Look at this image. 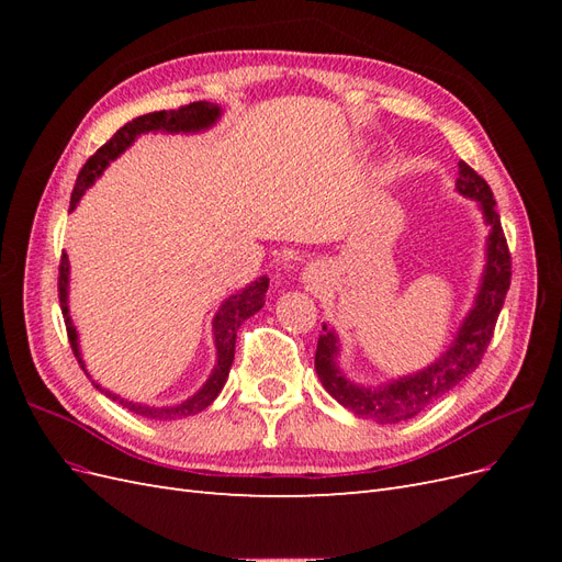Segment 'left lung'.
<instances>
[{
	"label": "left lung",
	"instance_id": "1",
	"mask_svg": "<svg viewBox=\"0 0 562 562\" xmlns=\"http://www.w3.org/2000/svg\"><path fill=\"white\" fill-rule=\"evenodd\" d=\"M457 192L479 201L487 225V262L481 277L479 295L467 318L459 326L452 345L436 363L424 368L415 375L391 380L382 386H359L342 375L337 368V335L323 326V335L316 345V372L328 394L345 405L347 411L363 419H375L380 424H396L413 419L424 407L446 396L450 389L464 382L479 368L483 353L490 345L497 326V316L504 307V297L512 285V252L506 246L502 220L497 213V201L492 196L490 184L464 161H459Z\"/></svg>",
	"mask_w": 562,
	"mask_h": 562
}]
</instances>
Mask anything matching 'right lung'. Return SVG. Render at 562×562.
Instances as JSON below:
<instances>
[{
	"mask_svg": "<svg viewBox=\"0 0 562 562\" xmlns=\"http://www.w3.org/2000/svg\"><path fill=\"white\" fill-rule=\"evenodd\" d=\"M223 110L213 103H206V100H199V103H190L178 110H161V112H149L143 116H135L133 122H128L126 126L119 128L112 138L100 147L93 157H89V161L83 164V168L77 176L75 190L70 196V211L77 209L79 199L83 196V192L103 176L105 168L135 143V138L143 133L149 131H164V133H199L211 128ZM67 288H70V262H67V255L63 252L60 258V267H58V297H60V310H63V318H65V328H67V339H70V347L77 356V361L81 366V370L87 372V378L91 380L87 366L81 361V351H79V342H77V328L72 326L70 318V307H67ZM269 288V279L260 277L258 281H252L250 285H246L244 291H236L234 295H229L213 318V339H215V349H217V363L211 372V378L206 380L194 396H190L187 401L178 403V405H164V407H155V405H145V403H135L128 398H122L112 394V391L103 389L98 382L91 380V384L103 391V394L112 401H116L119 405H124L126 411H131L133 415H140L147 419H157V422H173V419H182L196 415L217 398L220 391H223L229 368L234 361V345H236V330L241 328V323L246 318H250L252 314H258L265 307V293Z\"/></svg>",
	"mask_w": 562,
	"mask_h": 562,
	"instance_id": "1",
	"label": "right lung"
}]
</instances>
